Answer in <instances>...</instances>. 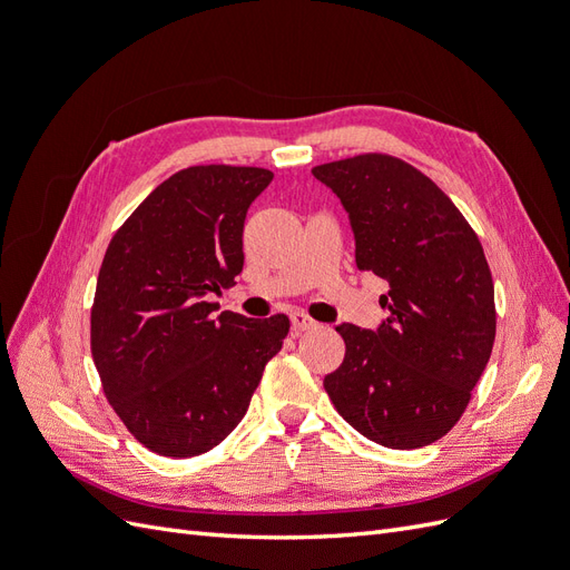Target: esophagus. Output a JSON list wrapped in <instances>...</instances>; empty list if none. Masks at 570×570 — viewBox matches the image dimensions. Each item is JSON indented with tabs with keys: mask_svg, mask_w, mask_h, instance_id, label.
<instances>
[{
	"mask_svg": "<svg viewBox=\"0 0 570 570\" xmlns=\"http://www.w3.org/2000/svg\"><path fill=\"white\" fill-rule=\"evenodd\" d=\"M289 321H292V327H295L297 333H302V331H312V327H316V321L308 316V314H304V312H292L289 314Z\"/></svg>",
	"mask_w": 570,
	"mask_h": 570,
	"instance_id": "esophagus-1",
	"label": "esophagus"
}]
</instances>
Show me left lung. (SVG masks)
Returning a JSON list of instances; mask_svg holds the SVG:
<instances>
[{"mask_svg":"<svg viewBox=\"0 0 570 570\" xmlns=\"http://www.w3.org/2000/svg\"><path fill=\"white\" fill-rule=\"evenodd\" d=\"M340 197L358 271L390 283L377 331L342 323L344 361L323 387L340 416L390 450L450 433L494 344V285L485 252L454 202L390 154L312 168Z\"/></svg>","mask_w":570,"mask_h":570,"instance_id":"obj_1","label":"left lung"}]
</instances>
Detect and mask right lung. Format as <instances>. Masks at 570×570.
Listing matches in <instances>:
<instances>
[{"mask_svg":"<svg viewBox=\"0 0 570 570\" xmlns=\"http://www.w3.org/2000/svg\"><path fill=\"white\" fill-rule=\"evenodd\" d=\"M273 174L189 166L116 230L99 268L90 347L101 387L137 442L161 456L214 450L247 413L289 318L214 316L243 273L249 204Z\"/></svg>","mask_w":570,"mask_h":570,"instance_id":"1","label":"right lung"}]
</instances>
